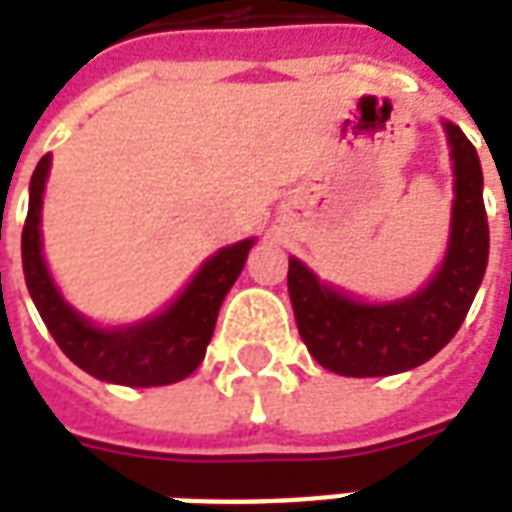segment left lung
<instances>
[{
	"label": "left lung",
	"mask_w": 512,
	"mask_h": 512,
	"mask_svg": "<svg viewBox=\"0 0 512 512\" xmlns=\"http://www.w3.org/2000/svg\"><path fill=\"white\" fill-rule=\"evenodd\" d=\"M452 147L450 244L444 263L425 288L408 299L367 304L323 285L290 257L288 293L296 326L315 362L337 376H395L439 354L461 329L488 266V219L483 169L461 128L444 123Z\"/></svg>",
	"instance_id": "8db88e82"
}]
</instances>
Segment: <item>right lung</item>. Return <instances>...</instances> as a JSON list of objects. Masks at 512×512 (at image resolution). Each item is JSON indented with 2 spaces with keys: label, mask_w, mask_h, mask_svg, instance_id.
<instances>
[{
  "label": "right lung",
  "mask_w": 512,
  "mask_h": 512,
  "mask_svg": "<svg viewBox=\"0 0 512 512\" xmlns=\"http://www.w3.org/2000/svg\"><path fill=\"white\" fill-rule=\"evenodd\" d=\"M51 156H43L29 180V211L21 233V263L29 296L62 354L84 373L123 386H164L183 381L200 367L211 343L216 315L227 290L241 274L255 238L219 249L205 260L186 290L147 321L101 329L62 299L40 244V208Z\"/></svg>",
  "instance_id": "1"
}]
</instances>
